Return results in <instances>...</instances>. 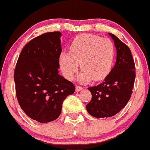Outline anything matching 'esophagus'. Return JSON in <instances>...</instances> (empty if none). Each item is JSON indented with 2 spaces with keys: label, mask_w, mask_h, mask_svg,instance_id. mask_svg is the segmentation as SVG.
<instances>
[{
  "label": "esophagus",
  "mask_w": 150,
  "mask_h": 150,
  "mask_svg": "<svg viewBox=\"0 0 150 150\" xmlns=\"http://www.w3.org/2000/svg\"><path fill=\"white\" fill-rule=\"evenodd\" d=\"M82 89H83L82 86H79V85H77L76 86V92H79V91H81V90H82Z\"/></svg>",
  "instance_id": "esophagus-1"
}]
</instances>
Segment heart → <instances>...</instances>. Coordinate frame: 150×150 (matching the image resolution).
I'll return each instance as SVG.
<instances>
[{
    "label": "heart",
    "mask_w": 150,
    "mask_h": 150,
    "mask_svg": "<svg viewBox=\"0 0 150 150\" xmlns=\"http://www.w3.org/2000/svg\"><path fill=\"white\" fill-rule=\"evenodd\" d=\"M115 55V46L108 38L83 34L71 42L69 52L60 54L59 64L66 79L74 78L80 64L83 69L79 76L80 81H98L106 78L111 71Z\"/></svg>",
    "instance_id": "obj_1"
}]
</instances>
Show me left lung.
<instances>
[{
  "mask_svg": "<svg viewBox=\"0 0 150 150\" xmlns=\"http://www.w3.org/2000/svg\"><path fill=\"white\" fill-rule=\"evenodd\" d=\"M109 35L116 47V62L103 82L88 88L92 98L86 108L95 118H108L119 112L129 102L135 81V64L130 49L116 36Z\"/></svg>",
  "mask_w": 150,
  "mask_h": 150,
  "instance_id": "left-lung-1",
  "label": "left lung"
}]
</instances>
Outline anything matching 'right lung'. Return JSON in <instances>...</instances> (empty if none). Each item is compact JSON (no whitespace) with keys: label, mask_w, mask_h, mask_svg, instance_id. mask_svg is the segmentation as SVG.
<instances>
[{"label":"right lung","mask_w":150,"mask_h":150,"mask_svg":"<svg viewBox=\"0 0 150 150\" xmlns=\"http://www.w3.org/2000/svg\"><path fill=\"white\" fill-rule=\"evenodd\" d=\"M60 32L36 37L24 47L13 74L18 104L32 119L47 123L58 118L63 102L75 86L58 74Z\"/></svg>","instance_id":"add662e5"}]
</instances>
